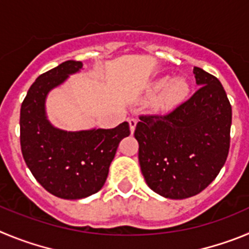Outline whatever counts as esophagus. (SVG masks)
I'll return each mask as SVG.
<instances>
[{"label":"esophagus","instance_id":"esophagus-1","mask_svg":"<svg viewBox=\"0 0 249 249\" xmlns=\"http://www.w3.org/2000/svg\"><path fill=\"white\" fill-rule=\"evenodd\" d=\"M127 122H129V125H130V130H131V133H134V130H135V126H136V124H138V120H136L135 118H130V119L127 120Z\"/></svg>","mask_w":249,"mask_h":249}]
</instances>
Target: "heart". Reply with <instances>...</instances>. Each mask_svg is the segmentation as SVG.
Instances as JSON below:
<instances>
[{
  "instance_id": "obj_1",
  "label": "heart",
  "mask_w": 249,
  "mask_h": 249,
  "mask_svg": "<svg viewBox=\"0 0 249 249\" xmlns=\"http://www.w3.org/2000/svg\"><path fill=\"white\" fill-rule=\"evenodd\" d=\"M163 88L165 89L159 98V104L165 108L180 103L189 93V86L183 79H175L170 82L169 78H161L154 86L155 90H161Z\"/></svg>"
}]
</instances>
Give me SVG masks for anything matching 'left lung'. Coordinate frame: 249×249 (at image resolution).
<instances>
[{
	"label": "left lung",
	"mask_w": 249,
	"mask_h": 249,
	"mask_svg": "<svg viewBox=\"0 0 249 249\" xmlns=\"http://www.w3.org/2000/svg\"><path fill=\"white\" fill-rule=\"evenodd\" d=\"M200 88L166 114L139 116V163L152 191L172 200L200 194L225 165L232 108L222 84L195 67Z\"/></svg>",
	"instance_id": "1"
}]
</instances>
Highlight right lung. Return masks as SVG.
Returning <instances> with one entry per match:
<instances>
[{"label":"right lung","instance_id":"right-lung-1","mask_svg":"<svg viewBox=\"0 0 249 249\" xmlns=\"http://www.w3.org/2000/svg\"><path fill=\"white\" fill-rule=\"evenodd\" d=\"M83 67L67 60L36 79L21 105V150L36 180L49 194L79 200L99 191L119 142L130 135L126 122L113 129L63 131L47 120L44 102L48 91Z\"/></svg>","mask_w":249,"mask_h":249}]
</instances>
